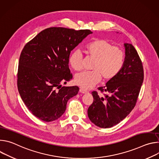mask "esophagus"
<instances>
[{
	"label": "esophagus",
	"mask_w": 159,
	"mask_h": 159,
	"mask_svg": "<svg viewBox=\"0 0 159 159\" xmlns=\"http://www.w3.org/2000/svg\"><path fill=\"white\" fill-rule=\"evenodd\" d=\"M79 92H80V93H82V94H86V93H88L87 90H85V89H83V88H80Z\"/></svg>",
	"instance_id": "esophagus-1"
}]
</instances>
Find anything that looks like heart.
I'll return each instance as SVG.
<instances>
[{"label":"heart","mask_w":159,"mask_h":159,"mask_svg":"<svg viewBox=\"0 0 159 159\" xmlns=\"http://www.w3.org/2000/svg\"><path fill=\"white\" fill-rule=\"evenodd\" d=\"M85 52L95 58L91 71H84L75 77V83L84 89H90L99 83L102 76L105 80L115 77L121 71L124 64L125 54L121 49L114 47L104 39H97L87 43ZM83 55L79 50H74L69 61L72 69L79 71L82 68Z\"/></svg>","instance_id":"heart-1"}]
</instances>
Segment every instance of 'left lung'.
<instances>
[{
    "label": "left lung",
    "mask_w": 159,
    "mask_h": 159,
    "mask_svg": "<svg viewBox=\"0 0 159 159\" xmlns=\"http://www.w3.org/2000/svg\"><path fill=\"white\" fill-rule=\"evenodd\" d=\"M125 58L121 71L110 79L101 92L107 93L101 97L93 91V104L87 110L89 120L95 125L102 128H111L123 120L135 106L144 74L142 61L131 44L125 43Z\"/></svg>",
    "instance_id": "left-lung-1"
}]
</instances>
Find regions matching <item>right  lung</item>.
Returning a JSON list of instances; mask_svg holds the SVG:
<instances>
[{
	"label": "right lung",
	"mask_w": 159,
	"mask_h": 159,
	"mask_svg": "<svg viewBox=\"0 0 159 159\" xmlns=\"http://www.w3.org/2000/svg\"><path fill=\"white\" fill-rule=\"evenodd\" d=\"M93 32L50 28L28 42L20 55L17 88L32 114L46 122L55 121L66 110L67 101L78 94L77 86L61 87L72 78L70 52Z\"/></svg>",
	"instance_id": "right-lung-1"
}]
</instances>
